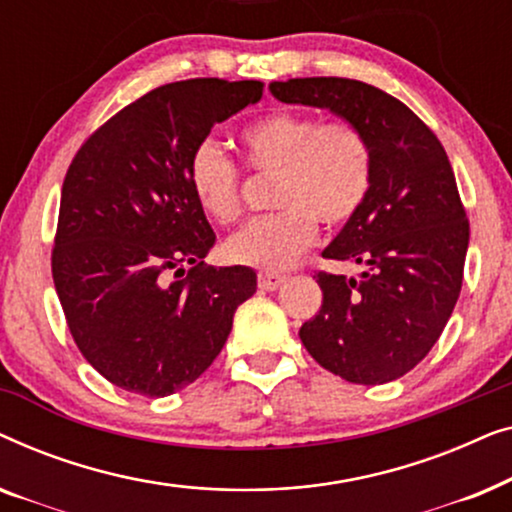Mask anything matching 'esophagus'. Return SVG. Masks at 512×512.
<instances>
[{"label": "esophagus", "mask_w": 512, "mask_h": 512, "mask_svg": "<svg viewBox=\"0 0 512 512\" xmlns=\"http://www.w3.org/2000/svg\"><path fill=\"white\" fill-rule=\"evenodd\" d=\"M284 282L286 277L277 275V272H258V286H261L263 291H277Z\"/></svg>", "instance_id": "esophagus-1"}]
</instances>
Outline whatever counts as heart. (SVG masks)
I'll return each instance as SVG.
<instances>
[{
  "label": "heart",
  "instance_id": "heart-1",
  "mask_svg": "<svg viewBox=\"0 0 512 512\" xmlns=\"http://www.w3.org/2000/svg\"><path fill=\"white\" fill-rule=\"evenodd\" d=\"M244 165L261 177H275L270 205L230 237L226 256L237 265L279 272L298 261L317 240V219L338 228L352 221L373 184V151L349 121H324L312 114L279 111L240 132ZM188 186L214 223L228 226L242 214V174L212 142L188 158Z\"/></svg>",
  "mask_w": 512,
  "mask_h": 512
}]
</instances>
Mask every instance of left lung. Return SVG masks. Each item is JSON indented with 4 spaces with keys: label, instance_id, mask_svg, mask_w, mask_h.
<instances>
[{
    "label": "left lung",
    "instance_id": "obj_1",
    "mask_svg": "<svg viewBox=\"0 0 512 512\" xmlns=\"http://www.w3.org/2000/svg\"><path fill=\"white\" fill-rule=\"evenodd\" d=\"M286 104L331 109L373 151L368 198L324 258L361 265V277L319 270L321 310L300 328L312 359L354 384H384L417 366L457 305L468 228L447 153L401 100L356 79L275 81Z\"/></svg>",
    "mask_w": 512,
    "mask_h": 512
}]
</instances>
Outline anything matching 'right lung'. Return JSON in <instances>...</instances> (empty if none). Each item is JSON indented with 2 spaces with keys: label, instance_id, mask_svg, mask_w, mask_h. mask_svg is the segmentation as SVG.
Listing matches in <instances>:
<instances>
[{
  "label": "right lung",
  "instance_id": "add662e5",
  "mask_svg": "<svg viewBox=\"0 0 512 512\" xmlns=\"http://www.w3.org/2000/svg\"><path fill=\"white\" fill-rule=\"evenodd\" d=\"M261 97V81L165 83L100 125L65 174L55 291L83 359L130 394L170 396L198 380L254 296V270L202 261L216 235L188 158Z\"/></svg>",
  "mask_w": 512,
  "mask_h": 512
}]
</instances>
